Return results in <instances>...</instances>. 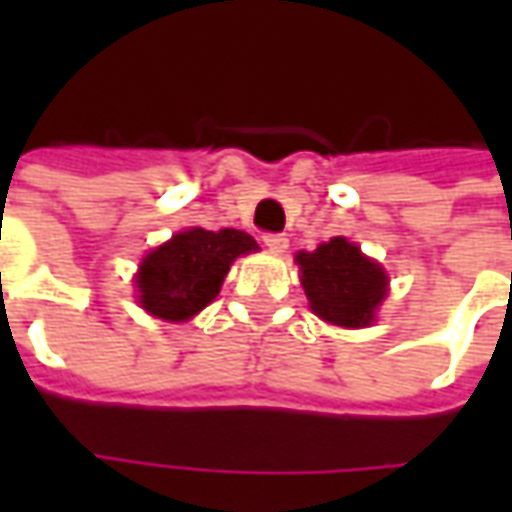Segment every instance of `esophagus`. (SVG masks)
Returning a JSON list of instances; mask_svg holds the SVG:
<instances>
[{"label":"esophagus","instance_id":"1","mask_svg":"<svg viewBox=\"0 0 512 512\" xmlns=\"http://www.w3.org/2000/svg\"><path fill=\"white\" fill-rule=\"evenodd\" d=\"M263 244H266L271 252H285V249H288V238L282 233H266L263 235Z\"/></svg>","mask_w":512,"mask_h":512}]
</instances>
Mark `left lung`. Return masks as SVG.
Segmentation results:
<instances>
[{
    "label": "left lung",
    "mask_w": 512,
    "mask_h": 512,
    "mask_svg": "<svg viewBox=\"0 0 512 512\" xmlns=\"http://www.w3.org/2000/svg\"><path fill=\"white\" fill-rule=\"evenodd\" d=\"M301 285L312 312L334 326H367L386 296V274L359 246L332 238L315 252H299Z\"/></svg>",
    "instance_id": "obj_1"
}]
</instances>
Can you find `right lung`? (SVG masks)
<instances>
[{
    "label": "right lung",
    "mask_w": 512,
    "mask_h": 512,
    "mask_svg": "<svg viewBox=\"0 0 512 512\" xmlns=\"http://www.w3.org/2000/svg\"><path fill=\"white\" fill-rule=\"evenodd\" d=\"M257 249L244 230H183L153 249L136 274L139 304L164 321H186L208 307L238 255Z\"/></svg>",
    "instance_id": "1"
}]
</instances>
